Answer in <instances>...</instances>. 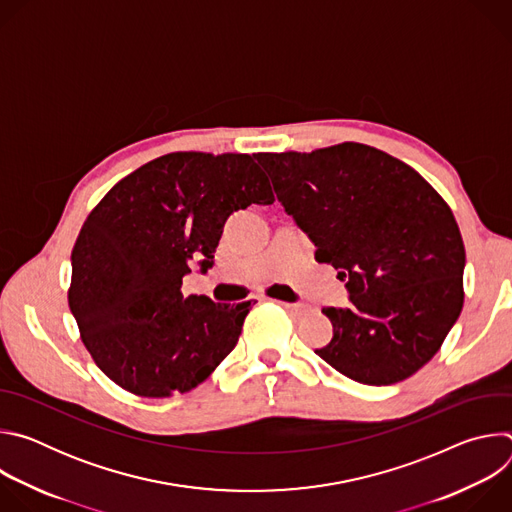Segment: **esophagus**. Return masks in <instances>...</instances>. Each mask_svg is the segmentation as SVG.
I'll return each mask as SVG.
<instances>
[{
  "label": "esophagus",
  "instance_id": "34e87169",
  "mask_svg": "<svg viewBox=\"0 0 512 512\" xmlns=\"http://www.w3.org/2000/svg\"><path fill=\"white\" fill-rule=\"evenodd\" d=\"M275 304H279L281 308H285L287 312H291L294 316H306L310 312V308L304 306V304H287V302H275Z\"/></svg>",
  "mask_w": 512,
  "mask_h": 512
}]
</instances>
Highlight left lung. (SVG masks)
I'll list each match as a JSON object with an SVG mask.
<instances>
[{"instance_id": "8db88e82", "label": "left lung", "mask_w": 512, "mask_h": 512, "mask_svg": "<svg viewBox=\"0 0 512 512\" xmlns=\"http://www.w3.org/2000/svg\"><path fill=\"white\" fill-rule=\"evenodd\" d=\"M255 158L316 261L346 281L350 304L322 310L334 330L316 354L364 385L417 373L464 304L466 251L446 200L401 160L354 141Z\"/></svg>"}]
</instances>
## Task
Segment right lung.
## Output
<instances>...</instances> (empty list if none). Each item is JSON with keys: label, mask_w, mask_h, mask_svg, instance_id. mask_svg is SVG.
<instances>
[{"label": "right lung", "mask_w": 512, "mask_h": 512, "mask_svg": "<svg viewBox=\"0 0 512 512\" xmlns=\"http://www.w3.org/2000/svg\"><path fill=\"white\" fill-rule=\"evenodd\" d=\"M247 154L176 152L117 182L72 249L68 306L97 367L139 397L198 387L237 346L251 300L182 294L190 265L212 267L227 218L271 204Z\"/></svg>", "instance_id": "obj_1"}]
</instances>
